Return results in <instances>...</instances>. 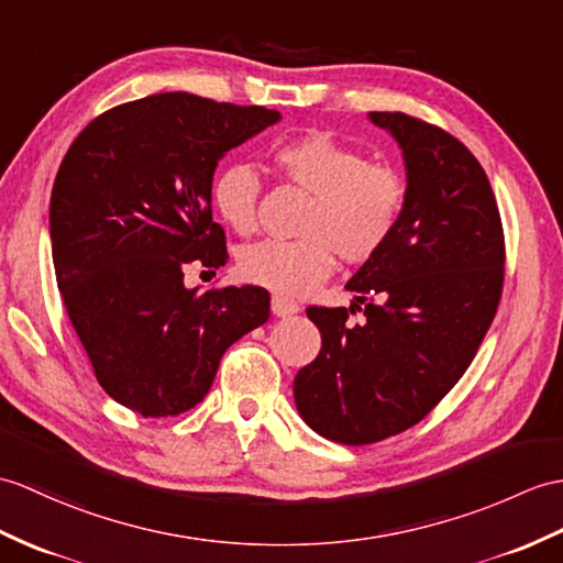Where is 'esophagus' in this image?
<instances>
[{
    "instance_id": "obj_1",
    "label": "esophagus",
    "mask_w": 563,
    "mask_h": 563,
    "mask_svg": "<svg viewBox=\"0 0 563 563\" xmlns=\"http://www.w3.org/2000/svg\"><path fill=\"white\" fill-rule=\"evenodd\" d=\"M271 311L276 313V317H292V313L299 311V305L292 302V299H287L285 295H273Z\"/></svg>"
}]
</instances>
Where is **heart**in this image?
I'll return each mask as SVG.
<instances>
[{
	"mask_svg": "<svg viewBox=\"0 0 563 563\" xmlns=\"http://www.w3.org/2000/svg\"><path fill=\"white\" fill-rule=\"evenodd\" d=\"M280 173L311 194L299 218V240H264L238 254L244 280L280 295H305L333 268V256L364 264L384 250L405 203V181L396 167L367 163L345 143L309 132L273 151ZM261 179L254 165L234 163L213 179L211 201L218 218L240 234L256 228Z\"/></svg>",
	"mask_w": 563,
	"mask_h": 563,
	"instance_id": "obj_1",
	"label": "heart"
}]
</instances>
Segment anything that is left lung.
Returning <instances> with one entry per match:
<instances>
[{
  "label": "left lung",
  "mask_w": 563,
  "mask_h": 563,
  "mask_svg": "<svg viewBox=\"0 0 563 563\" xmlns=\"http://www.w3.org/2000/svg\"><path fill=\"white\" fill-rule=\"evenodd\" d=\"M369 120L402 151V211L384 250L347 280L350 309H307L321 350L292 386L302 420L347 446L400 434L459 384L504 287L501 218L475 155L410 114ZM355 310L368 319L352 324Z\"/></svg>",
  "instance_id": "obj_1"
}]
</instances>
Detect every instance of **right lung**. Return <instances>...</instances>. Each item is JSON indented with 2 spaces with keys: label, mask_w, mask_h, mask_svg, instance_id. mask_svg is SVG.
Returning a JSON list of instances; mask_svg holds the SVG:
<instances>
[{
  "label": "right lung",
  "mask_w": 563,
  "mask_h": 563,
  "mask_svg": "<svg viewBox=\"0 0 563 563\" xmlns=\"http://www.w3.org/2000/svg\"><path fill=\"white\" fill-rule=\"evenodd\" d=\"M278 110L158 93L96 117L64 155L49 199L57 285L104 394L143 417L191 410L220 357L266 323L264 287L185 285L225 266L211 187L230 148Z\"/></svg>",
  "instance_id": "1"
}]
</instances>
